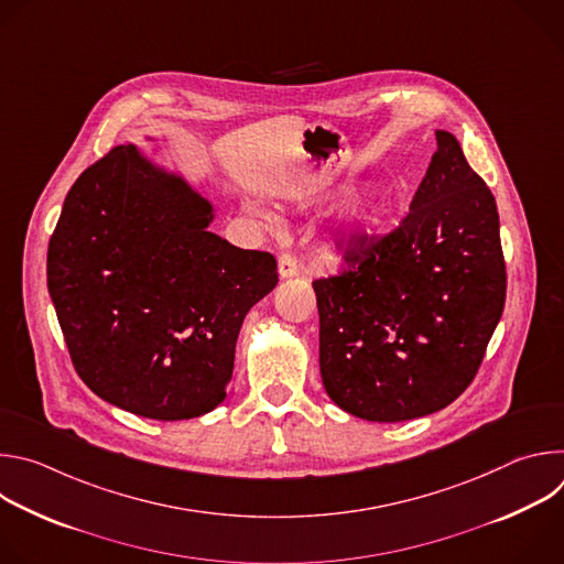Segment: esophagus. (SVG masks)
Wrapping results in <instances>:
<instances>
[{
	"label": "esophagus",
	"mask_w": 564,
	"mask_h": 564,
	"mask_svg": "<svg viewBox=\"0 0 564 564\" xmlns=\"http://www.w3.org/2000/svg\"><path fill=\"white\" fill-rule=\"evenodd\" d=\"M296 272H299L296 259L292 254H281L279 257V274L283 279H292V276H296Z\"/></svg>",
	"instance_id": "esophagus-1"
}]
</instances>
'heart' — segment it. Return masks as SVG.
Returning a JSON list of instances; mask_svg holds the SVG:
<instances>
[{
    "label": "heart",
    "instance_id": "b5f03b06",
    "mask_svg": "<svg viewBox=\"0 0 564 564\" xmlns=\"http://www.w3.org/2000/svg\"><path fill=\"white\" fill-rule=\"evenodd\" d=\"M386 214H388V209H386L383 203H379V200L366 203L355 212V225H357L359 231H375L383 225ZM263 218L268 220V225L276 227V218L272 214H263Z\"/></svg>",
    "mask_w": 564,
    "mask_h": 564
}]
</instances>
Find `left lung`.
<instances>
[{
    "label": "left lung",
    "instance_id": "obj_1",
    "mask_svg": "<svg viewBox=\"0 0 564 564\" xmlns=\"http://www.w3.org/2000/svg\"><path fill=\"white\" fill-rule=\"evenodd\" d=\"M435 138L406 218L350 243L348 270L312 283L324 388L368 422L446 409L477 375L505 310L496 198L457 138Z\"/></svg>",
    "mask_w": 564,
    "mask_h": 564
}]
</instances>
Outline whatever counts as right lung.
<instances>
[{
  "label": "right lung",
  "instance_id": "right-lung-1",
  "mask_svg": "<svg viewBox=\"0 0 564 564\" xmlns=\"http://www.w3.org/2000/svg\"><path fill=\"white\" fill-rule=\"evenodd\" d=\"M214 207L135 144L113 147L66 194L46 281L75 372L100 399L176 422L214 411L270 252L209 231Z\"/></svg>",
  "mask_w": 564,
  "mask_h": 564
}]
</instances>
